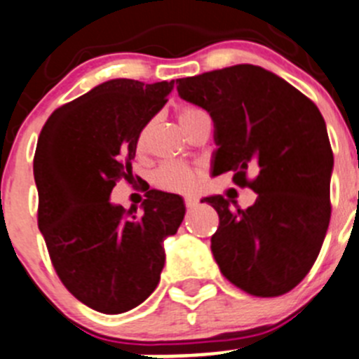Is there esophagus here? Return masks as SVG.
Returning a JSON list of instances; mask_svg holds the SVG:
<instances>
[{
    "mask_svg": "<svg viewBox=\"0 0 359 359\" xmlns=\"http://www.w3.org/2000/svg\"><path fill=\"white\" fill-rule=\"evenodd\" d=\"M197 203H199V201H197V199H196V197H187V199H185V206H187V208H196V206H197Z\"/></svg>",
    "mask_w": 359,
    "mask_h": 359,
    "instance_id": "obj_1",
    "label": "esophagus"
}]
</instances>
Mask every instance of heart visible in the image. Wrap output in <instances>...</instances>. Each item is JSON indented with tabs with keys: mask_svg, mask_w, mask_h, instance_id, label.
<instances>
[{
	"mask_svg": "<svg viewBox=\"0 0 359 359\" xmlns=\"http://www.w3.org/2000/svg\"><path fill=\"white\" fill-rule=\"evenodd\" d=\"M177 117L182 126L190 128L196 124L197 121L206 119V114L203 108L194 107V104H183L177 110ZM147 137H149V126H144L140 130L139 137H137V149L142 151L147 146ZM201 176V169L192 163H182V162H165L162 165H158L156 169L151 172V183L156 189L165 190V192L174 194H190L196 190L197 182Z\"/></svg>",
	"mask_w": 359,
	"mask_h": 359,
	"instance_id": "1",
	"label": "heart"
}]
</instances>
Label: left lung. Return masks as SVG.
Masks as SVG:
<instances>
[{
  "label": "left lung",
  "mask_w": 359,
  "mask_h": 359,
  "mask_svg": "<svg viewBox=\"0 0 359 359\" xmlns=\"http://www.w3.org/2000/svg\"><path fill=\"white\" fill-rule=\"evenodd\" d=\"M176 88L215 123L213 174L233 170L236 185L258 194L245 210L224 196L205 197L219 213L212 252L220 272L256 297L287 294L313 267L330 226L333 151L324 117L310 97L258 65L182 78Z\"/></svg>",
  "instance_id": "8db88e82"
}]
</instances>
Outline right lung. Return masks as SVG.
<instances>
[{"label":"right lung","mask_w":359,"mask_h":359,"mask_svg":"<svg viewBox=\"0 0 359 359\" xmlns=\"http://www.w3.org/2000/svg\"><path fill=\"white\" fill-rule=\"evenodd\" d=\"M172 87L104 81L57 108L39 135V229L64 287L101 313H124L149 297L165 263L163 240L185 217L182 197L160 190L147 192L140 215L110 203L115 183L133 177L137 137Z\"/></svg>","instance_id":"1"}]
</instances>
